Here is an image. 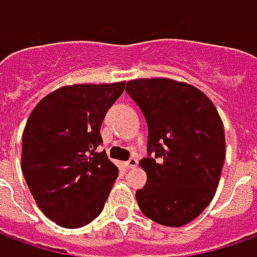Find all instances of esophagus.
<instances>
[{"label":"esophagus","instance_id":"34e87169","mask_svg":"<svg viewBox=\"0 0 257 257\" xmlns=\"http://www.w3.org/2000/svg\"><path fill=\"white\" fill-rule=\"evenodd\" d=\"M136 165H138V160L136 158H129L128 161L125 162V168L126 169H134Z\"/></svg>","mask_w":257,"mask_h":257}]
</instances>
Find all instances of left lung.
Instances as JSON below:
<instances>
[{"mask_svg":"<svg viewBox=\"0 0 257 257\" xmlns=\"http://www.w3.org/2000/svg\"><path fill=\"white\" fill-rule=\"evenodd\" d=\"M125 90L149 128L147 183L136 191L140 210L168 227L194 220L209 205L226 156L220 115L201 90L168 78L129 81Z\"/></svg>","mask_w":257,"mask_h":257,"instance_id":"1","label":"left lung"}]
</instances>
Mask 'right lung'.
Wrapping results in <instances>:
<instances>
[{
  "instance_id": "add662e5",
  "label": "right lung",
  "mask_w": 257,
  "mask_h": 257,
  "mask_svg": "<svg viewBox=\"0 0 257 257\" xmlns=\"http://www.w3.org/2000/svg\"><path fill=\"white\" fill-rule=\"evenodd\" d=\"M125 82L68 85L45 96L22 136V171L38 208L56 224L78 228L104 208L118 168L106 153L100 126Z\"/></svg>"
}]
</instances>
